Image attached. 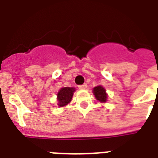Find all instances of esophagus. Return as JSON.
Instances as JSON below:
<instances>
[{"label":"esophagus","instance_id":"esophagus-1","mask_svg":"<svg viewBox=\"0 0 158 158\" xmlns=\"http://www.w3.org/2000/svg\"><path fill=\"white\" fill-rule=\"evenodd\" d=\"M87 87H88V84H82V85H79V89H86Z\"/></svg>","mask_w":158,"mask_h":158}]
</instances>
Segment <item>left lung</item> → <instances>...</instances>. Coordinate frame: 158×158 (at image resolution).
I'll return each instance as SVG.
<instances>
[{"label": "left lung", "instance_id": "1", "mask_svg": "<svg viewBox=\"0 0 158 158\" xmlns=\"http://www.w3.org/2000/svg\"><path fill=\"white\" fill-rule=\"evenodd\" d=\"M93 93H94V96H95L97 100H98L101 102H106L107 94L106 93V89L102 86L99 85V86L95 87L93 89Z\"/></svg>", "mask_w": 158, "mask_h": 158}]
</instances>
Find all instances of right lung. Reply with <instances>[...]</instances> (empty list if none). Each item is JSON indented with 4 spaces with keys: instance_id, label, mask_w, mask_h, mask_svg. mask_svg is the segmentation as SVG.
Returning a JSON list of instances; mask_svg holds the SVG:
<instances>
[{
    "instance_id": "obj_1",
    "label": "right lung",
    "mask_w": 158,
    "mask_h": 158,
    "mask_svg": "<svg viewBox=\"0 0 158 158\" xmlns=\"http://www.w3.org/2000/svg\"><path fill=\"white\" fill-rule=\"evenodd\" d=\"M75 89L74 88H61L57 94V102L60 107L64 106L71 101Z\"/></svg>"
}]
</instances>
